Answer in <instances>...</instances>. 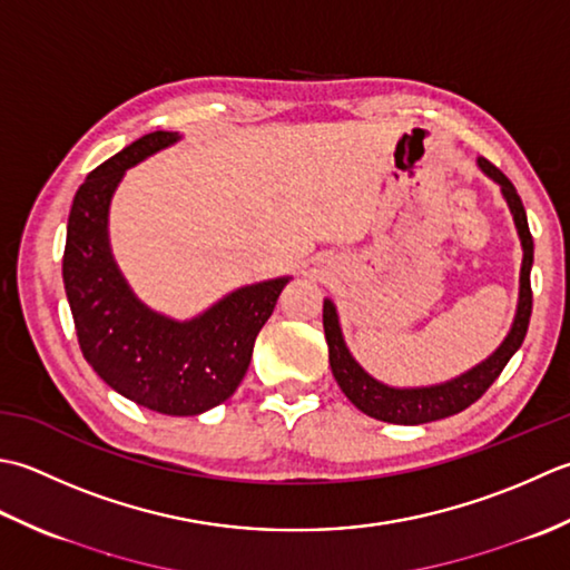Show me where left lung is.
<instances>
[{"mask_svg":"<svg viewBox=\"0 0 570 570\" xmlns=\"http://www.w3.org/2000/svg\"><path fill=\"white\" fill-rule=\"evenodd\" d=\"M480 167L490 174V177L502 187L504 199L512 208L514 214V224L519 230L521 246H524V263H521V289H519V309H517V320L514 327L509 332L504 344L499 350L482 362L480 366H474L468 374H462L455 381L440 383V386L431 389H391L383 386L376 379H371L366 371L358 366L346 344L342 340V330L340 322H336V312L330 299H324V309H322V322H324V336H327V346H330V364H332V374L340 383V389L344 391V396L350 399L358 411H364L366 415L376 417V421H386V423H399V425H421V423H433L440 421V417L455 415L460 411L468 409L478 399L484 396V391L492 386V383L502 374L504 366L509 364V358L514 356V352L521 346L529 330V317H531V305H533V295H531V263H533V238L527 224V212L524 204H521L519 194L514 189V184L509 181L502 169H497L490 159H480Z\"/></svg>","mask_w":570,"mask_h":570,"instance_id":"1","label":"left lung"}]
</instances>
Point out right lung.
<instances>
[{"mask_svg": "<svg viewBox=\"0 0 570 570\" xmlns=\"http://www.w3.org/2000/svg\"><path fill=\"white\" fill-rule=\"evenodd\" d=\"M171 142L177 132L139 137L80 184L68 214L63 285L80 352L110 389L149 411L199 415L234 396L287 277L240 287L191 322L165 320L137 302L112 263L108 206L122 171Z\"/></svg>", "mask_w": 570, "mask_h": 570, "instance_id": "add662e5", "label": "right lung"}]
</instances>
